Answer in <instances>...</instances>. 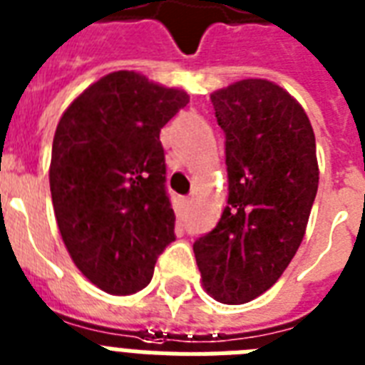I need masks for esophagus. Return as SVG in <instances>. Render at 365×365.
<instances>
[{
    "instance_id": "esophagus-1",
    "label": "esophagus",
    "mask_w": 365,
    "mask_h": 365,
    "mask_svg": "<svg viewBox=\"0 0 365 365\" xmlns=\"http://www.w3.org/2000/svg\"><path fill=\"white\" fill-rule=\"evenodd\" d=\"M182 204H183V206H189V204H191V198H189V197H183V198H182Z\"/></svg>"
}]
</instances>
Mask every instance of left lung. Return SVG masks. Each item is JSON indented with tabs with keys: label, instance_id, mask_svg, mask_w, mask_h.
<instances>
[{
	"label": "left lung",
	"instance_id": "1",
	"mask_svg": "<svg viewBox=\"0 0 365 365\" xmlns=\"http://www.w3.org/2000/svg\"><path fill=\"white\" fill-rule=\"evenodd\" d=\"M210 99L227 138L229 200L192 251L213 300L245 304L279 279L304 240L319 187L315 133L269 80H240Z\"/></svg>",
	"mask_w": 365,
	"mask_h": 365
}]
</instances>
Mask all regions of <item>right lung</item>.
<instances>
[{
    "mask_svg": "<svg viewBox=\"0 0 365 365\" xmlns=\"http://www.w3.org/2000/svg\"><path fill=\"white\" fill-rule=\"evenodd\" d=\"M187 103L183 90L115 71L56 127L48 176L59 232L76 268L108 294L144 289L176 238L159 133Z\"/></svg>",
    "mask_w": 365,
    "mask_h": 365,
    "instance_id": "add662e5",
    "label": "right lung"
}]
</instances>
